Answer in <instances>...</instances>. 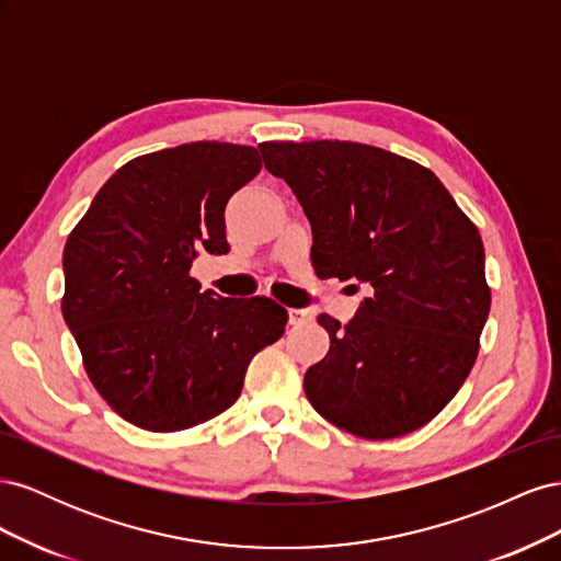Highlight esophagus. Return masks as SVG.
<instances>
[{
  "instance_id": "esophagus-1",
  "label": "esophagus",
  "mask_w": 561,
  "mask_h": 561,
  "mask_svg": "<svg viewBox=\"0 0 561 561\" xmlns=\"http://www.w3.org/2000/svg\"><path fill=\"white\" fill-rule=\"evenodd\" d=\"M290 325H304V322L311 320V313L307 309H290Z\"/></svg>"
}]
</instances>
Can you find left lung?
<instances>
[{
  "label": "left lung",
  "mask_w": 561,
  "mask_h": 561,
  "mask_svg": "<svg viewBox=\"0 0 561 561\" xmlns=\"http://www.w3.org/2000/svg\"><path fill=\"white\" fill-rule=\"evenodd\" d=\"M266 171L309 217L320 278L367 287L304 375L313 410L367 439L421 428L478 358L491 295L480 231L428 168L363 142H262Z\"/></svg>",
  "instance_id": "8db88e82"
}]
</instances>
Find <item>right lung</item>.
<instances>
[{"instance_id":"obj_1","label":"right lung","mask_w":561,"mask_h":561,"mask_svg":"<svg viewBox=\"0 0 561 561\" xmlns=\"http://www.w3.org/2000/svg\"><path fill=\"white\" fill-rule=\"evenodd\" d=\"M262 171L260 151L186 142L103 184L62 252V318L98 393L154 433L198 426L239 400L254 353L285 332L266 297L201 293L198 252L227 254L225 208Z\"/></svg>"}]
</instances>
